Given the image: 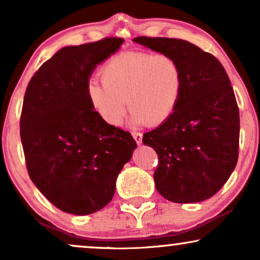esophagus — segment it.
Listing matches in <instances>:
<instances>
[{"mask_svg":"<svg viewBox=\"0 0 260 260\" xmlns=\"http://www.w3.org/2000/svg\"><path fill=\"white\" fill-rule=\"evenodd\" d=\"M133 137H134V140L136 141V143L138 145L142 144V140H143V135H142L141 133H133Z\"/></svg>","mask_w":260,"mask_h":260,"instance_id":"obj_1","label":"esophagus"}]
</instances>
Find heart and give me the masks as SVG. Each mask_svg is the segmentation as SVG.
<instances>
[{
    "label": "heart",
    "mask_w": 260,
    "mask_h": 260,
    "mask_svg": "<svg viewBox=\"0 0 260 260\" xmlns=\"http://www.w3.org/2000/svg\"><path fill=\"white\" fill-rule=\"evenodd\" d=\"M103 83L86 86L92 109L110 126H118L131 109L133 125H161L175 112L183 91V73L176 59L167 54L125 52L101 70Z\"/></svg>",
    "instance_id": "b5f03b06"
}]
</instances>
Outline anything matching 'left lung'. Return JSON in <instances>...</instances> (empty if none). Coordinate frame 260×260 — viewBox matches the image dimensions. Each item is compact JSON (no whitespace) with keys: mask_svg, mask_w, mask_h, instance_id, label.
Returning a JSON list of instances; mask_svg holds the SVG:
<instances>
[{"mask_svg":"<svg viewBox=\"0 0 260 260\" xmlns=\"http://www.w3.org/2000/svg\"><path fill=\"white\" fill-rule=\"evenodd\" d=\"M134 42L176 59L183 91L173 116L143 135L158 155L156 189L167 200L193 204L212 198L236 168L239 109L225 69L215 56L181 39L135 38Z\"/></svg>","mask_w":260,"mask_h":260,"instance_id":"1","label":"left lung"}]
</instances>
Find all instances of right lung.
Listing matches in <instances>:
<instances>
[{
	"label": "right lung",
	"instance_id": "right-lung-1",
	"mask_svg": "<svg viewBox=\"0 0 260 260\" xmlns=\"http://www.w3.org/2000/svg\"><path fill=\"white\" fill-rule=\"evenodd\" d=\"M124 39L59 49L28 84L20 136L30 180L62 212L87 215L111 201L116 181L137 144L92 109L86 86Z\"/></svg>",
	"mask_w": 260,
	"mask_h": 260
}]
</instances>
